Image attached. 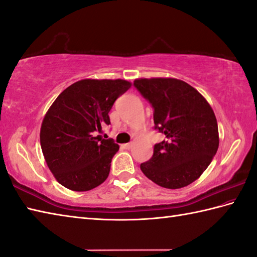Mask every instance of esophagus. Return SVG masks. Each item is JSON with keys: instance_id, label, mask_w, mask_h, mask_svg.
<instances>
[{"instance_id": "esophagus-1", "label": "esophagus", "mask_w": 257, "mask_h": 257, "mask_svg": "<svg viewBox=\"0 0 257 257\" xmlns=\"http://www.w3.org/2000/svg\"><path fill=\"white\" fill-rule=\"evenodd\" d=\"M123 147L125 148V149H130L133 147V143H128V144H124L123 145Z\"/></svg>"}]
</instances>
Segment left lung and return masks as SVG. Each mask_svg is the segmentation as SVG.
I'll use <instances>...</instances> for the list:
<instances>
[{"label": "left lung", "instance_id": "8db88e82", "mask_svg": "<svg viewBox=\"0 0 257 257\" xmlns=\"http://www.w3.org/2000/svg\"><path fill=\"white\" fill-rule=\"evenodd\" d=\"M134 85L153 105L155 129L166 136L140 169L164 188L188 186L217 153L218 125L212 107L197 90L178 79H136Z\"/></svg>", "mask_w": 257, "mask_h": 257}]
</instances>
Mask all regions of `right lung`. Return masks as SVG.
I'll return each mask as SVG.
<instances>
[{
  "label": "right lung",
  "instance_id": "add662e5",
  "mask_svg": "<svg viewBox=\"0 0 257 257\" xmlns=\"http://www.w3.org/2000/svg\"><path fill=\"white\" fill-rule=\"evenodd\" d=\"M130 87L121 79H83L63 90L49 108L40 143L49 169L65 188L87 192L108 178L119 146L98 134L110 124L109 111Z\"/></svg>",
  "mask_w": 257,
  "mask_h": 257
}]
</instances>
